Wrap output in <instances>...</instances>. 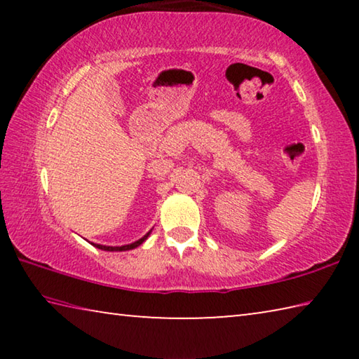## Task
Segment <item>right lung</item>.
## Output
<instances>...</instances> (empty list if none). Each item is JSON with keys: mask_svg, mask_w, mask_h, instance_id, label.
Here are the masks:
<instances>
[{"mask_svg": "<svg viewBox=\"0 0 359 359\" xmlns=\"http://www.w3.org/2000/svg\"><path fill=\"white\" fill-rule=\"evenodd\" d=\"M149 234L150 233H147L144 236L142 239H139V241H136V242H133V244H130V245H121V247H107V245H98V244H93L96 248H101V250H107V252H123V250H131V248H136V247H139L142 244V242L149 238Z\"/></svg>", "mask_w": 359, "mask_h": 359, "instance_id": "1", "label": "right lung"}]
</instances>
